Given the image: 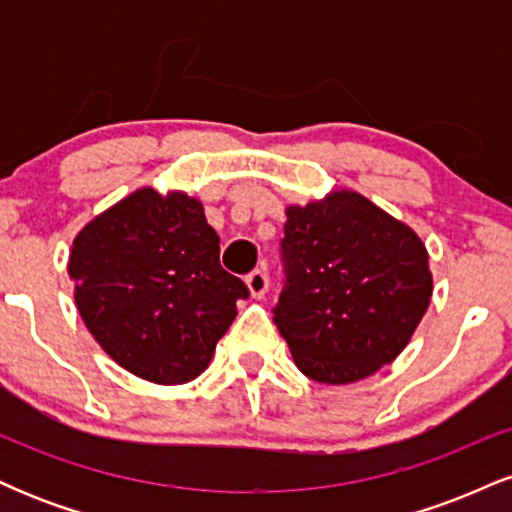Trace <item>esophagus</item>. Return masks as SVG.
<instances>
[{
	"label": "esophagus",
	"instance_id": "34e87169",
	"mask_svg": "<svg viewBox=\"0 0 512 512\" xmlns=\"http://www.w3.org/2000/svg\"><path fill=\"white\" fill-rule=\"evenodd\" d=\"M245 284H248V291L252 298H262L264 293H267V286H269V276L264 269H255V272L245 276Z\"/></svg>",
	"mask_w": 512,
	"mask_h": 512
}]
</instances>
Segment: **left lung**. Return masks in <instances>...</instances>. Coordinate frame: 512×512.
I'll return each mask as SVG.
<instances>
[{
  "mask_svg": "<svg viewBox=\"0 0 512 512\" xmlns=\"http://www.w3.org/2000/svg\"><path fill=\"white\" fill-rule=\"evenodd\" d=\"M274 322L298 370L349 385L409 344L433 293L421 238L354 190L286 207Z\"/></svg>",
  "mask_w": 512,
  "mask_h": 512,
  "instance_id": "left-lung-1",
  "label": "left lung"
}]
</instances>
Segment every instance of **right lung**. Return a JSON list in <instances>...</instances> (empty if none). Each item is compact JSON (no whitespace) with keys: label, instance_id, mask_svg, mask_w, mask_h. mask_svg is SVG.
I'll return each instance as SVG.
<instances>
[{"label":"right lung","instance_id":"right-lung-1","mask_svg":"<svg viewBox=\"0 0 512 512\" xmlns=\"http://www.w3.org/2000/svg\"><path fill=\"white\" fill-rule=\"evenodd\" d=\"M69 276L81 320L137 378L182 385L204 373L248 286L219 262L202 202L142 187L74 238Z\"/></svg>","mask_w":512,"mask_h":512}]
</instances>
